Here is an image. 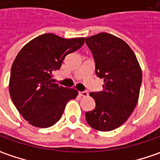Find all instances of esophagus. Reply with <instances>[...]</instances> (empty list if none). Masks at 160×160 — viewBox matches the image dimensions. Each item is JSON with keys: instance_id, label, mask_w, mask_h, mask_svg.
I'll use <instances>...</instances> for the list:
<instances>
[{"instance_id": "34e87169", "label": "esophagus", "mask_w": 160, "mask_h": 160, "mask_svg": "<svg viewBox=\"0 0 160 160\" xmlns=\"http://www.w3.org/2000/svg\"><path fill=\"white\" fill-rule=\"evenodd\" d=\"M79 95H80V97H88V93L87 91H80V92H79Z\"/></svg>"}]
</instances>
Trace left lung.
<instances>
[{"instance_id": "1", "label": "left lung", "mask_w": 160, "mask_h": 160, "mask_svg": "<svg viewBox=\"0 0 160 160\" xmlns=\"http://www.w3.org/2000/svg\"><path fill=\"white\" fill-rule=\"evenodd\" d=\"M92 52L96 74L104 80L103 90L89 94L96 108L86 112L95 130L108 132L121 126L138 102L142 72L133 51L123 40L108 33L86 38Z\"/></svg>"}]
</instances>
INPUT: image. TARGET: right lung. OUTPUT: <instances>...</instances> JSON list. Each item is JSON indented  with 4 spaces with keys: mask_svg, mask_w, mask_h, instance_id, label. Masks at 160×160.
Returning a JSON list of instances; mask_svg holds the SVG:
<instances>
[{
    "mask_svg": "<svg viewBox=\"0 0 160 160\" xmlns=\"http://www.w3.org/2000/svg\"><path fill=\"white\" fill-rule=\"evenodd\" d=\"M85 38L66 39L43 34L19 51L11 71L9 90L19 114L31 125L47 128L59 121L67 102L78 91L60 86L52 79L67 54L84 44Z\"/></svg>",
    "mask_w": 160,
    "mask_h": 160,
    "instance_id": "obj_1",
    "label": "right lung"
}]
</instances>
